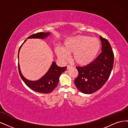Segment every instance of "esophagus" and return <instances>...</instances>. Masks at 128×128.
<instances>
[{
    "label": "esophagus",
    "instance_id": "34e87169",
    "mask_svg": "<svg viewBox=\"0 0 128 128\" xmlns=\"http://www.w3.org/2000/svg\"><path fill=\"white\" fill-rule=\"evenodd\" d=\"M67 69H70V68H72V66H71L70 65H67Z\"/></svg>",
    "mask_w": 128,
    "mask_h": 128
}]
</instances>
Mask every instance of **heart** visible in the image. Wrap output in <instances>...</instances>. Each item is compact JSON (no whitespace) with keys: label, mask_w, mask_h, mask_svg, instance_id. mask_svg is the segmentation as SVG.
<instances>
[{"label":"heart","mask_w":128,"mask_h":128,"mask_svg":"<svg viewBox=\"0 0 128 128\" xmlns=\"http://www.w3.org/2000/svg\"><path fill=\"white\" fill-rule=\"evenodd\" d=\"M101 43L96 38L77 36L69 38L64 42L63 48H56V55L61 59H68L72 53V59L77 64L86 66L91 63L97 56Z\"/></svg>","instance_id":"obj_1"}]
</instances>
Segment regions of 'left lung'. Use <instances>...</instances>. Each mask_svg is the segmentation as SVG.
I'll return each mask as SVG.
<instances>
[{"label":"left lung","mask_w":128,"mask_h":128,"mask_svg":"<svg viewBox=\"0 0 128 128\" xmlns=\"http://www.w3.org/2000/svg\"><path fill=\"white\" fill-rule=\"evenodd\" d=\"M102 52L91 63L84 67H76L78 75L74 80L78 90L91 94L102 88L110 75L114 64V53L106 39L100 36Z\"/></svg>","instance_id":"8db88e82"}]
</instances>
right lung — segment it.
Returning <instances> with one entry per match:
<instances>
[{
	"label": "right lung",
	"instance_id": "obj_1",
	"mask_svg": "<svg viewBox=\"0 0 128 128\" xmlns=\"http://www.w3.org/2000/svg\"><path fill=\"white\" fill-rule=\"evenodd\" d=\"M50 32H38L32 34L27 38H41V39H43V38L47 37L50 35ZM26 40H25L24 43ZM23 44L19 48L18 59L19 51H20V50ZM18 68L19 74H20L21 78L30 88L36 92L41 93V94H49V93L52 92L56 87L58 82H59V77L61 75V74L66 70L67 67H60L58 66L56 62H53L51 67L50 68L49 70L46 72V74L44 76H42L40 79L36 81L29 80L22 76L20 71V65H19L18 62Z\"/></svg>",
	"mask_w": 128,
	"mask_h": 128
}]
</instances>
